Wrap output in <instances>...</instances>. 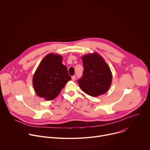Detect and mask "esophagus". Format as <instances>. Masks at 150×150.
Segmentation results:
<instances>
[{"label": "esophagus", "mask_w": 150, "mask_h": 150, "mask_svg": "<svg viewBox=\"0 0 150 150\" xmlns=\"http://www.w3.org/2000/svg\"><path fill=\"white\" fill-rule=\"evenodd\" d=\"M75 79H76V76H75V75H74V76H72V81H75Z\"/></svg>", "instance_id": "esophagus-1"}]
</instances>
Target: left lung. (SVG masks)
<instances>
[{
  "instance_id": "1",
  "label": "left lung",
  "mask_w": 150,
  "mask_h": 150,
  "mask_svg": "<svg viewBox=\"0 0 150 150\" xmlns=\"http://www.w3.org/2000/svg\"><path fill=\"white\" fill-rule=\"evenodd\" d=\"M82 77L78 81L81 89L92 97H98L108 91L112 82L111 70L102 56L96 52L82 57Z\"/></svg>"
}]
</instances>
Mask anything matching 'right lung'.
Masks as SVG:
<instances>
[{"mask_svg": "<svg viewBox=\"0 0 150 150\" xmlns=\"http://www.w3.org/2000/svg\"><path fill=\"white\" fill-rule=\"evenodd\" d=\"M60 54L49 53L40 62L33 78L37 95L50 101L56 98L65 84L71 79Z\"/></svg>", "mask_w": 150, "mask_h": 150, "instance_id": "1", "label": "right lung"}]
</instances>
